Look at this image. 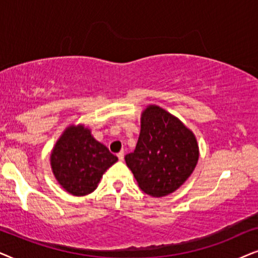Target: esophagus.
Returning <instances> with one entry per match:
<instances>
[{
  "label": "esophagus",
  "mask_w": 258,
  "mask_h": 258,
  "mask_svg": "<svg viewBox=\"0 0 258 258\" xmlns=\"http://www.w3.org/2000/svg\"><path fill=\"white\" fill-rule=\"evenodd\" d=\"M116 156H118V159L121 161V160H123V152L121 151V152H119L118 154H116Z\"/></svg>",
  "instance_id": "34e87169"
}]
</instances>
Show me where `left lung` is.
<instances>
[{
    "label": "left lung",
    "instance_id": "left-lung-1",
    "mask_svg": "<svg viewBox=\"0 0 258 258\" xmlns=\"http://www.w3.org/2000/svg\"><path fill=\"white\" fill-rule=\"evenodd\" d=\"M199 157L192 131L159 106L142 113L136 150L125 156L139 187L153 197L172 194L194 172Z\"/></svg>",
    "mask_w": 258,
    "mask_h": 258
}]
</instances>
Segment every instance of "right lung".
I'll list each match as a JSON object with an SVG mask.
<instances>
[{"instance_id": "add662e5", "label": "right lung", "mask_w": 258, "mask_h": 258, "mask_svg": "<svg viewBox=\"0 0 258 258\" xmlns=\"http://www.w3.org/2000/svg\"><path fill=\"white\" fill-rule=\"evenodd\" d=\"M118 158L91 135L84 125H71L55 144L50 154L51 170L67 192L85 196L97 188L105 171Z\"/></svg>"}]
</instances>
